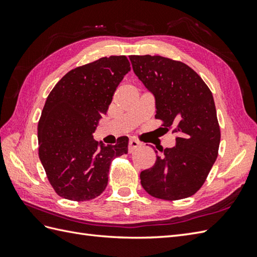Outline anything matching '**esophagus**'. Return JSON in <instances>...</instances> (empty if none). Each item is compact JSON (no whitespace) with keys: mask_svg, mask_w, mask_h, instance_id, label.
Here are the masks:
<instances>
[{"mask_svg":"<svg viewBox=\"0 0 257 257\" xmlns=\"http://www.w3.org/2000/svg\"><path fill=\"white\" fill-rule=\"evenodd\" d=\"M140 147H141V143H139V141L134 140V139L129 140V147H128L129 152H133V151H135L136 149L140 148Z\"/></svg>","mask_w":257,"mask_h":257,"instance_id":"esophagus-1","label":"esophagus"}]
</instances>
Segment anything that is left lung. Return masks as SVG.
Returning a JSON list of instances; mask_svg holds the SVG:
<instances>
[{"label": "left lung", "mask_w": 257, "mask_h": 257, "mask_svg": "<svg viewBox=\"0 0 257 257\" xmlns=\"http://www.w3.org/2000/svg\"><path fill=\"white\" fill-rule=\"evenodd\" d=\"M129 59L155 96L156 118L176 135V146L160 150L152 168L141 171V185L158 199L189 198L203 185L219 152L221 133L212 92L184 63L150 55Z\"/></svg>", "instance_id": "obj_1"}]
</instances>
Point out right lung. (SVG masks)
Returning <instances> with one entry per match:
<instances>
[{
    "label": "right lung",
    "instance_id": "right-lung-1",
    "mask_svg": "<svg viewBox=\"0 0 257 257\" xmlns=\"http://www.w3.org/2000/svg\"><path fill=\"white\" fill-rule=\"evenodd\" d=\"M128 72L125 56L101 57L70 70L48 95L37 125L38 156L62 198H97L107 187L111 161L128 152V137L118 138L114 146L92 137Z\"/></svg>",
    "mask_w": 257,
    "mask_h": 257
}]
</instances>
